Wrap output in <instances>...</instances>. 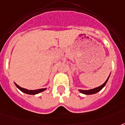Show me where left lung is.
<instances>
[{"instance_id": "1", "label": "left lung", "mask_w": 125, "mask_h": 125, "mask_svg": "<svg viewBox=\"0 0 125 125\" xmlns=\"http://www.w3.org/2000/svg\"><path fill=\"white\" fill-rule=\"evenodd\" d=\"M109 76H108V78H107V80H106V82L103 83V85H100V86H99V87H95V88H94V89H89V90H82V89H79V91H80V93H83V94H85V95H92V94H95V93L99 92V91H101V89L104 87L105 85L106 84L107 81H108V80Z\"/></svg>"}]
</instances>
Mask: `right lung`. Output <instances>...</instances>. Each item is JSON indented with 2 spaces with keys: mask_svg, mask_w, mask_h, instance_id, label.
<instances>
[{
  "mask_svg": "<svg viewBox=\"0 0 125 125\" xmlns=\"http://www.w3.org/2000/svg\"><path fill=\"white\" fill-rule=\"evenodd\" d=\"M15 85H16L17 87L19 89H20L21 91H22L23 93H26V94H29V95H36V94H38V93H40V92H42V91H45V89H46V88H43V89H36V90H28V89H24V88H22V87H20V86L17 85V83H15Z\"/></svg>",
  "mask_w": 125,
  "mask_h": 125,
  "instance_id": "right-lung-1",
  "label": "right lung"
}]
</instances>
